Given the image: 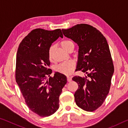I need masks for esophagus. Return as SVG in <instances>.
Masks as SVG:
<instances>
[{"instance_id": "34e87169", "label": "esophagus", "mask_w": 128, "mask_h": 128, "mask_svg": "<svg viewBox=\"0 0 128 128\" xmlns=\"http://www.w3.org/2000/svg\"><path fill=\"white\" fill-rule=\"evenodd\" d=\"M67 81L68 82H70L72 81V77L70 76H67Z\"/></svg>"}]
</instances>
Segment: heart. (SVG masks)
<instances>
[{
	"label": "heart",
	"mask_w": 128,
	"mask_h": 128,
	"mask_svg": "<svg viewBox=\"0 0 128 128\" xmlns=\"http://www.w3.org/2000/svg\"><path fill=\"white\" fill-rule=\"evenodd\" d=\"M60 46L63 48L65 50L67 51L68 48L70 45L73 44L72 41L69 40H62L60 43ZM55 47L54 46H51L48 49V59L50 61H53V51ZM76 66V62L74 60H69L62 62V63L58 65L55 67V70L58 72L64 74H70L74 70Z\"/></svg>",
	"instance_id": "1"
}]
</instances>
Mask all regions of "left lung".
Returning a JSON list of instances; mask_svg holds the SVG:
<instances>
[{"label": "left lung", "mask_w": 128, "mask_h": 128, "mask_svg": "<svg viewBox=\"0 0 128 128\" xmlns=\"http://www.w3.org/2000/svg\"><path fill=\"white\" fill-rule=\"evenodd\" d=\"M62 32L79 46L76 71L87 73L88 77L72 78L78 85L74 95L76 103L81 109L92 112L105 100L114 72L107 41L98 30L86 24L62 29Z\"/></svg>", "instance_id": "left-lung-1"}]
</instances>
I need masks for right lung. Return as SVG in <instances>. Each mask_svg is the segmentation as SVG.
<instances>
[{
  "instance_id": "add662e5",
  "label": "right lung",
  "mask_w": 128,
  "mask_h": 128,
  "mask_svg": "<svg viewBox=\"0 0 128 128\" xmlns=\"http://www.w3.org/2000/svg\"><path fill=\"white\" fill-rule=\"evenodd\" d=\"M60 36V29H36L19 45L16 55V81L29 109L40 117L54 114L59 107V96L66 84L65 75L56 72L52 77L48 49Z\"/></svg>"
}]
</instances>
